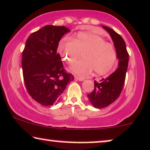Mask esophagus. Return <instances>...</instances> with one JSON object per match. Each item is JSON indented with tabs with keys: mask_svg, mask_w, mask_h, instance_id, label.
Segmentation results:
<instances>
[{
	"mask_svg": "<svg viewBox=\"0 0 150 150\" xmlns=\"http://www.w3.org/2000/svg\"><path fill=\"white\" fill-rule=\"evenodd\" d=\"M75 80H78V81H84V80H85V79H84V77H77V76L75 77Z\"/></svg>",
	"mask_w": 150,
	"mask_h": 150,
	"instance_id": "obj_1",
	"label": "esophagus"
}]
</instances>
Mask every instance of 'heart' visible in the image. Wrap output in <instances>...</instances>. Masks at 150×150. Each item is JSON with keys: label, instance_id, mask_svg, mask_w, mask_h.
Returning <instances> with one entry per match:
<instances>
[{"label": "heart", "instance_id": "obj_1", "mask_svg": "<svg viewBox=\"0 0 150 150\" xmlns=\"http://www.w3.org/2000/svg\"><path fill=\"white\" fill-rule=\"evenodd\" d=\"M57 51L64 61L73 64L81 57L82 60L71 66L70 70L80 76L92 71L98 75L108 73L114 66L117 59L114 45L105 42L101 36L89 32H81L72 38L62 39Z\"/></svg>", "mask_w": 150, "mask_h": 150}]
</instances>
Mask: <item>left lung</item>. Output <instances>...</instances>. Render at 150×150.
<instances>
[{"label":"left lung","mask_w":150,"mask_h":150,"mask_svg":"<svg viewBox=\"0 0 150 150\" xmlns=\"http://www.w3.org/2000/svg\"><path fill=\"white\" fill-rule=\"evenodd\" d=\"M103 28L110 33L114 42L117 58L119 59V67L114 73L99 82L94 81V89L87 95L89 102L93 107L98 109L107 107L120 96L123 89L129 64V53L122 36L108 26H103Z\"/></svg>","instance_id":"1"}]
</instances>
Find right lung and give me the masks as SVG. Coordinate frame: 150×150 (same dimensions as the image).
<instances>
[{
    "label": "right lung",
    "mask_w": 150,
    "mask_h": 150,
    "mask_svg": "<svg viewBox=\"0 0 150 150\" xmlns=\"http://www.w3.org/2000/svg\"><path fill=\"white\" fill-rule=\"evenodd\" d=\"M70 30L64 26L47 25L27 39L22 52L25 86L29 95L42 105L57 104L68 82L74 80L66 73L57 47Z\"/></svg>",
    "instance_id": "1"
}]
</instances>
